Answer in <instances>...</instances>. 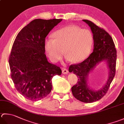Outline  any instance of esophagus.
Wrapping results in <instances>:
<instances>
[{"instance_id":"obj_1","label":"esophagus","mask_w":124,"mask_h":124,"mask_svg":"<svg viewBox=\"0 0 124 124\" xmlns=\"http://www.w3.org/2000/svg\"><path fill=\"white\" fill-rule=\"evenodd\" d=\"M68 70L67 69H65V68H63L62 69V74H67L68 73Z\"/></svg>"}]
</instances>
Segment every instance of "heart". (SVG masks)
<instances>
[{
    "instance_id": "heart-1",
    "label": "heart",
    "mask_w": 124,
    "mask_h": 124,
    "mask_svg": "<svg viewBox=\"0 0 124 124\" xmlns=\"http://www.w3.org/2000/svg\"><path fill=\"white\" fill-rule=\"evenodd\" d=\"M54 39L45 41L46 52L53 62L61 59L64 50L67 60L74 63L83 61L88 56L93 44V35L86 30L69 25L60 29L53 34Z\"/></svg>"
}]
</instances>
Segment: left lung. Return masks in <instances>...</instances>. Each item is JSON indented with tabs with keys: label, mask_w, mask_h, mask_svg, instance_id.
Masks as SVG:
<instances>
[{
	"label": "left lung",
	"mask_w": 124,
	"mask_h": 124,
	"mask_svg": "<svg viewBox=\"0 0 124 124\" xmlns=\"http://www.w3.org/2000/svg\"><path fill=\"white\" fill-rule=\"evenodd\" d=\"M91 28L93 33V52L84 61L71 64L69 68L70 72H74L78 82L71 88L73 96L78 101L90 103L101 99L107 93L116 73L117 50L112 38L103 28L99 27L91 21L83 20ZM105 60L109 68L108 81L102 88L93 91L87 85L88 75L99 62Z\"/></svg>",
	"instance_id": "obj_1"
}]
</instances>
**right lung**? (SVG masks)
Wrapping results in <instances>:
<instances>
[{
  "instance_id": "add662e5",
  "label": "right lung",
  "mask_w": 124,
  "mask_h": 124,
  "mask_svg": "<svg viewBox=\"0 0 124 124\" xmlns=\"http://www.w3.org/2000/svg\"><path fill=\"white\" fill-rule=\"evenodd\" d=\"M62 19H37L17 35L9 57L11 77L16 89L29 100L38 101L52 91V79L61 75L59 67L48 61L45 41L50 31Z\"/></svg>"
}]
</instances>
